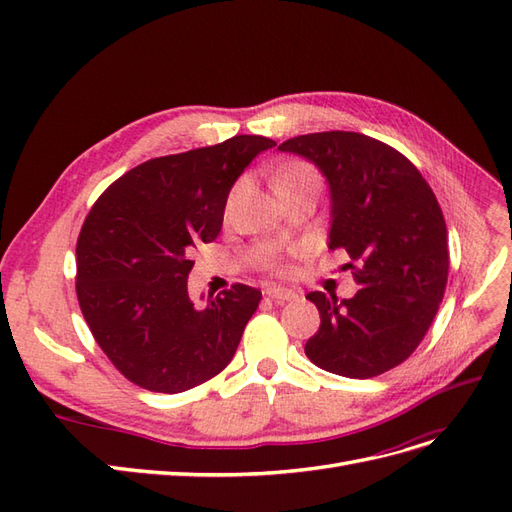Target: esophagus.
Wrapping results in <instances>:
<instances>
[{"label":"esophagus","mask_w":512,"mask_h":512,"mask_svg":"<svg viewBox=\"0 0 512 512\" xmlns=\"http://www.w3.org/2000/svg\"><path fill=\"white\" fill-rule=\"evenodd\" d=\"M265 294H267V297L271 299V301H277V303H284V301H294V299H297L299 297V294L297 292H292V290H288V288H267L265 290Z\"/></svg>","instance_id":"esophagus-1"}]
</instances>
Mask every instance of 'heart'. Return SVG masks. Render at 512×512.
I'll return each instance as SVG.
<instances>
[{"label":"heart","instance_id":"obj_1","mask_svg":"<svg viewBox=\"0 0 512 512\" xmlns=\"http://www.w3.org/2000/svg\"><path fill=\"white\" fill-rule=\"evenodd\" d=\"M301 183H318V173L312 164L307 162H292L284 166L275 177V190L286 188V185H301ZM275 269H284L282 262H275Z\"/></svg>","mask_w":512,"mask_h":512}]
</instances>
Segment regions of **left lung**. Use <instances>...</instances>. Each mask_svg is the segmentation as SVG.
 <instances>
[{
    "label": "left lung",
    "mask_w": 512,
    "mask_h": 512,
    "mask_svg": "<svg viewBox=\"0 0 512 512\" xmlns=\"http://www.w3.org/2000/svg\"><path fill=\"white\" fill-rule=\"evenodd\" d=\"M280 149L327 177L329 250L344 247L361 286L352 299L307 294L320 312L307 359L337 376H380L423 342L444 297L448 235L438 198L404 153L359 132L303 134Z\"/></svg>",
    "instance_id": "obj_1"
}]
</instances>
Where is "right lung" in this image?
<instances>
[{
    "mask_svg": "<svg viewBox=\"0 0 512 512\" xmlns=\"http://www.w3.org/2000/svg\"><path fill=\"white\" fill-rule=\"evenodd\" d=\"M267 136L153 158L96 200L76 241V297L87 327L121 376L181 393L218 376L262 292L232 284L205 307L188 294L192 254L220 235L226 198Z\"/></svg>",
    "mask_w": 512,
    "mask_h": 512,
    "instance_id": "1",
    "label": "right lung"
}]
</instances>
